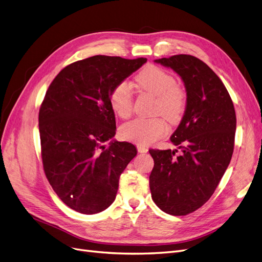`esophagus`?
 Here are the masks:
<instances>
[{
  "mask_svg": "<svg viewBox=\"0 0 262 262\" xmlns=\"http://www.w3.org/2000/svg\"><path fill=\"white\" fill-rule=\"evenodd\" d=\"M137 148H138V152H139V153H146L147 150H148V148H147L146 146L141 145V144H138Z\"/></svg>",
  "mask_w": 262,
  "mask_h": 262,
  "instance_id": "obj_1",
  "label": "esophagus"
}]
</instances>
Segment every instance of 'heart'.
I'll return each mask as SVG.
<instances>
[{
  "label": "heart",
  "mask_w": 262,
  "mask_h": 262,
  "mask_svg": "<svg viewBox=\"0 0 262 262\" xmlns=\"http://www.w3.org/2000/svg\"><path fill=\"white\" fill-rule=\"evenodd\" d=\"M134 81L141 91L156 96L155 114H162L170 123L180 121L187 105V94L170 73L158 67L150 66L142 70ZM109 101L119 117L129 118L133 110L131 85L125 81L118 83L110 93ZM164 117L134 119L121 126L120 136L122 139L138 144H152L168 131Z\"/></svg>",
  "instance_id": "1"
}]
</instances>
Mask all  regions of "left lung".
<instances>
[{
    "label": "left lung",
    "mask_w": 262,
    "mask_h": 262,
    "mask_svg": "<svg viewBox=\"0 0 262 262\" xmlns=\"http://www.w3.org/2000/svg\"><path fill=\"white\" fill-rule=\"evenodd\" d=\"M172 69L187 91L186 112L170 141L182 150L149 149L154 167L149 189L155 204L170 215H187L207 202L234 150L236 114L220 77L193 55L155 60Z\"/></svg>",
    "instance_id": "obj_1"
}]
</instances>
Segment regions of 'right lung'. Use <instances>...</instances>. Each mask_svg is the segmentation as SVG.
<instances>
[{
  "label": "right lung",
  "mask_w": 262,
  "mask_h": 262,
  "mask_svg": "<svg viewBox=\"0 0 262 262\" xmlns=\"http://www.w3.org/2000/svg\"><path fill=\"white\" fill-rule=\"evenodd\" d=\"M145 62L94 55L61 70L46 93L39 110L43 170L62 202L76 212L106 210L137 155L129 142L104 143L116 134L110 93Z\"/></svg>",
  "instance_id": "1"
}]
</instances>
